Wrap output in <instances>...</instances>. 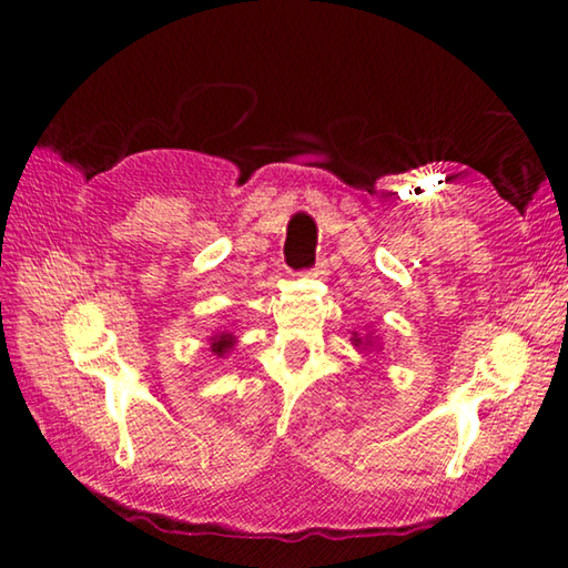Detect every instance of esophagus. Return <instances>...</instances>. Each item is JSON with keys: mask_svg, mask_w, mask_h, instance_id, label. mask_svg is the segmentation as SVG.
Returning <instances> with one entry per match:
<instances>
[{"mask_svg": "<svg viewBox=\"0 0 568 568\" xmlns=\"http://www.w3.org/2000/svg\"><path fill=\"white\" fill-rule=\"evenodd\" d=\"M305 275H307V277H323V275H328V265H325V261H321L318 265L311 267V271H305Z\"/></svg>", "mask_w": 568, "mask_h": 568, "instance_id": "1", "label": "esophagus"}]
</instances>
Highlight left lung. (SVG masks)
<instances>
[{"label":"left lung","instance_id":"8db88e82","mask_svg":"<svg viewBox=\"0 0 568 568\" xmlns=\"http://www.w3.org/2000/svg\"><path fill=\"white\" fill-rule=\"evenodd\" d=\"M353 345H355V348H363L365 351V348H368V345H373V338H365L363 341V338H358V333H355L353 335Z\"/></svg>","mask_w":568,"mask_h":568}]
</instances>
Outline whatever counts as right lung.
I'll list each match as a JSON object with an SVG mask.
<instances>
[{"label": "right lung", "instance_id": "add662e5", "mask_svg": "<svg viewBox=\"0 0 568 568\" xmlns=\"http://www.w3.org/2000/svg\"><path fill=\"white\" fill-rule=\"evenodd\" d=\"M235 345V335L233 333H217L215 338H213V345H210V351H213L215 355H220V358H223V355L233 348Z\"/></svg>", "mask_w": 568, "mask_h": 568}]
</instances>
